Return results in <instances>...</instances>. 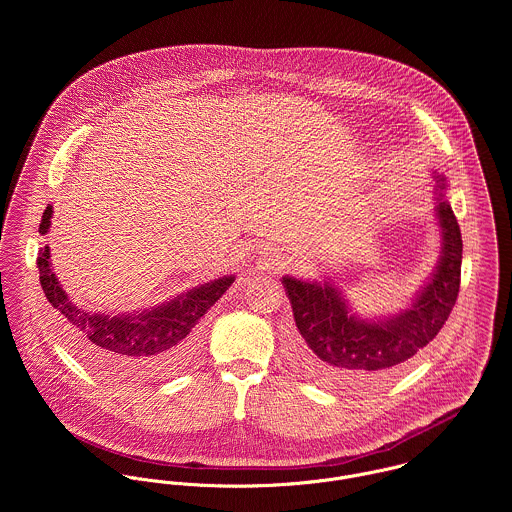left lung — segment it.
I'll return each mask as SVG.
<instances>
[{"mask_svg":"<svg viewBox=\"0 0 512 512\" xmlns=\"http://www.w3.org/2000/svg\"><path fill=\"white\" fill-rule=\"evenodd\" d=\"M436 179V219L441 230L438 266L412 303L388 317L363 319L351 311L335 282L284 276L297 335L295 366L329 388H363L408 365L445 325L461 282V230L445 199V177Z\"/></svg>","mask_w":512,"mask_h":512,"instance_id":"1","label":"left lung"}]
</instances>
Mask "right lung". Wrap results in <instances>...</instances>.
Masks as SVG:
<instances>
[{
    "label": "right lung",
    "mask_w": 512,
    "mask_h": 512,
    "mask_svg": "<svg viewBox=\"0 0 512 512\" xmlns=\"http://www.w3.org/2000/svg\"><path fill=\"white\" fill-rule=\"evenodd\" d=\"M51 217L49 205L39 224L41 234L49 232ZM37 268L41 288L55 309V323L69 347L86 365L124 382L151 380L185 365L197 345L201 317L234 282V276H222L151 309L108 315L74 305L53 272L49 246L39 250Z\"/></svg>",
    "instance_id": "right-lung-1"
}]
</instances>
